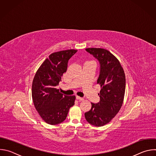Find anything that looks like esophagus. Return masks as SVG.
Segmentation results:
<instances>
[{"mask_svg":"<svg viewBox=\"0 0 156 156\" xmlns=\"http://www.w3.org/2000/svg\"><path fill=\"white\" fill-rule=\"evenodd\" d=\"M76 98L77 100H79V101H83V100H84V99H83V98H81V97L78 96H76Z\"/></svg>","mask_w":156,"mask_h":156,"instance_id":"obj_1","label":"esophagus"}]
</instances>
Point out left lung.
Here are the masks:
<instances>
[{
	"instance_id": "8db88e82",
	"label": "left lung",
	"mask_w": 156,
	"mask_h": 156,
	"mask_svg": "<svg viewBox=\"0 0 156 156\" xmlns=\"http://www.w3.org/2000/svg\"><path fill=\"white\" fill-rule=\"evenodd\" d=\"M86 51L100 62L97 83L101 91L99 102L91 103V110L84 116L91 125L102 126L112 120L121 108L125 92V75L119 60L108 51L102 48H87Z\"/></svg>"
}]
</instances>
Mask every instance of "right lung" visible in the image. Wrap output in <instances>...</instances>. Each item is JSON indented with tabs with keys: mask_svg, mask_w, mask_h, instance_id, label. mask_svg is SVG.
I'll return each mask as SVG.
<instances>
[{
	"mask_svg": "<svg viewBox=\"0 0 156 156\" xmlns=\"http://www.w3.org/2000/svg\"><path fill=\"white\" fill-rule=\"evenodd\" d=\"M69 49L51 54L37 70L32 83V98L41 119L55 125L63 122L75 104V96L63 95L56 88L67 69L69 60L77 52Z\"/></svg>",
	"mask_w": 156,
	"mask_h": 156,
	"instance_id": "obj_1",
	"label": "right lung"
}]
</instances>
